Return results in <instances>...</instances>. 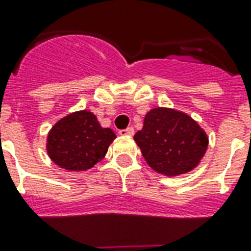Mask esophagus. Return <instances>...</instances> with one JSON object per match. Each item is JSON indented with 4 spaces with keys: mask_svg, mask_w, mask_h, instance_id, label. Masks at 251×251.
<instances>
[{
    "mask_svg": "<svg viewBox=\"0 0 251 251\" xmlns=\"http://www.w3.org/2000/svg\"><path fill=\"white\" fill-rule=\"evenodd\" d=\"M120 135H134V127H127V129L120 130Z\"/></svg>",
    "mask_w": 251,
    "mask_h": 251,
    "instance_id": "1",
    "label": "esophagus"
}]
</instances>
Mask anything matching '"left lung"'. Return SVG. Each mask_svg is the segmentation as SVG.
Returning <instances> with one entry per match:
<instances>
[{"label": "left lung", "instance_id": "8db88e82", "mask_svg": "<svg viewBox=\"0 0 251 251\" xmlns=\"http://www.w3.org/2000/svg\"><path fill=\"white\" fill-rule=\"evenodd\" d=\"M144 160L156 173L176 176L191 172L207 150L206 132L192 117L172 108H153L134 135Z\"/></svg>", "mask_w": 251, "mask_h": 251}]
</instances>
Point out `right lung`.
<instances>
[{
    "label": "right lung",
    "mask_w": 251,
    "mask_h": 251,
    "mask_svg": "<svg viewBox=\"0 0 251 251\" xmlns=\"http://www.w3.org/2000/svg\"><path fill=\"white\" fill-rule=\"evenodd\" d=\"M116 139L109 127H101L93 112L77 111L59 120L49 131L46 151L59 168L83 172L103 160Z\"/></svg>",
    "instance_id": "1"
}]
</instances>
